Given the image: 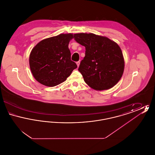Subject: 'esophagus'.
<instances>
[{
  "mask_svg": "<svg viewBox=\"0 0 155 155\" xmlns=\"http://www.w3.org/2000/svg\"><path fill=\"white\" fill-rule=\"evenodd\" d=\"M76 64H77V67H78L79 66H80V62L78 61H77V62L76 63Z\"/></svg>",
  "mask_w": 155,
  "mask_h": 155,
  "instance_id": "esophagus-1",
  "label": "esophagus"
}]
</instances>
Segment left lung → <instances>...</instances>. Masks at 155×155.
<instances>
[{"label":"left lung","instance_id":"8db88e82","mask_svg":"<svg viewBox=\"0 0 155 155\" xmlns=\"http://www.w3.org/2000/svg\"><path fill=\"white\" fill-rule=\"evenodd\" d=\"M74 38L86 49L78 68L86 84L96 91L116 85L124 70V59L118 45L93 33L75 34Z\"/></svg>","mask_w":155,"mask_h":155}]
</instances>
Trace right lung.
I'll return each instance as SVG.
<instances>
[{
  "label": "right lung",
  "instance_id": "add662e5",
  "mask_svg": "<svg viewBox=\"0 0 155 155\" xmlns=\"http://www.w3.org/2000/svg\"><path fill=\"white\" fill-rule=\"evenodd\" d=\"M73 34H61L46 38L32 49L30 67L34 78L46 87H54L66 81L77 67L71 60L68 49Z\"/></svg>",
  "mask_w": 155,
  "mask_h": 155
}]
</instances>
